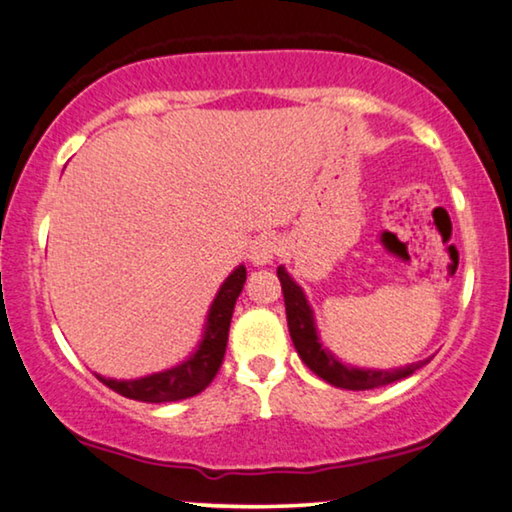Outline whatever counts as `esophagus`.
Segmentation results:
<instances>
[{
  "label": "esophagus",
  "mask_w": 512,
  "mask_h": 512,
  "mask_svg": "<svg viewBox=\"0 0 512 512\" xmlns=\"http://www.w3.org/2000/svg\"><path fill=\"white\" fill-rule=\"evenodd\" d=\"M280 253V241L276 236H259L250 246V262L255 266H269Z\"/></svg>",
  "instance_id": "obj_1"
}]
</instances>
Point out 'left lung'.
I'll list each match as a JSON object with an SVG mask.
<instances>
[{
  "instance_id": "obj_1",
  "label": "left lung",
  "mask_w": 512,
  "mask_h": 512,
  "mask_svg": "<svg viewBox=\"0 0 512 512\" xmlns=\"http://www.w3.org/2000/svg\"><path fill=\"white\" fill-rule=\"evenodd\" d=\"M278 280L282 285V296H285L287 326L296 352H299L301 361L308 365L319 379H324L326 384H331L335 388H345V391H370V388L388 386L393 384V381L414 375L418 368L430 363V358H423V361L409 363L404 365V368L388 370L361 368V365L345 363L324 345L322 338H319L315 310H312L303 287L289 276L285 266H278Z\"/></svg>"
}]
</instances>
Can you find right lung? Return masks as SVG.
<instances>
[{
	"mask_svg": "<svg viewBox=\"0 0 512 512\" xmlns=\"http://www.w3.org/2000/svg\"><path fill=\"white\" fill-rule=\"evenodd\" d=\"M243 282H246V266L239 264L213 296L202 338L197 340L193 352L181 363L135 379H114L94 372L96 379H101L105 386H110L112 391L124 395V398L140 402H174L202 393L211 384V379L216 377L220 363H223L234 303L239 299Z\"/></svg>",
	"mask_w": 512,
	"mask_h": 512,
	"instance_id": "right-lung-1",
	"label": "right lung"
}]
</instances>
